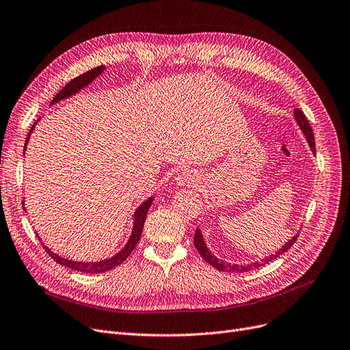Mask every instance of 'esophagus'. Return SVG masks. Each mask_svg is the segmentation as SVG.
<instances>
[{
  "label": "esophagus",
  "mask_w": 350,
  "mask_h": 350,
  "mask_svg": "<svg viewBox=\"0 0 350 350\" xmlns=\"http://www.w3.org/2000/svg\"><path fill=\"white\" fill-rule=\"evenodd\" d=\"M176 183H177V186H196L199 183V176L196 172L185 170V172L177 174Z\"/></svg>",
  "instance_id": "1"
}]
</instances>
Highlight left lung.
Returning <instances> with one entry per match:
<instances>
[{
    "label": "left lung",
    "mask_w": 350,
    "mask_h": 350,
    "mask_svg": "<svg viewBox=\"0 0 350 350\" xmlns=\"http://www.w3.org/2000/svg\"><path fill=\"white\" fill-rule=\"evenodd\" d=\"M294 118H295L297 124H299V126H300V129L303 131V134L306 135V139H307V142H308L310 148H312L313 152H316V142H314L313 129H312V126H310V124H308V121H307V118H306V115L303 113V111H300L299 108H295V109H294ZM297 238H299V234L294 235L286 245H282L280 251H277V252L273 254V255L267 256L265 260H262L261 262L256 261V262L245 264V265H238V264L230 265V264H225L224 261H219L215 255H212V252L208 250V247H206V243H204V241H203V235H202V232H200L199 228L196 229L195 241H193V242H195V247H196V250L199 251V254L203 256V260H204L206 262H208V264H211L212 267H215L216 269H219V271H226V273H247V271H251V269H254V268H260V267H262L264 264L271 262L273 260H275V258H278L281 254L288 251V250L293 247V243L297 241Z\"/></svg>",
    "instance_id": "obj_1"
}]
</instances>
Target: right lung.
<instances>
[{"instance_id":"obj_1","label":"right lung","mask_w":350,"mask_h":350,"mask_svg":"<svg viewBox=\"0 0 350 350\" xmlns=\"http://www.w3.org/2000/svg\"><path fill=\"white\" fill-rule=\"evenodd\" d=\"M103 70H105V66H103V64H102V66L94 68V69L88 70L86 73L75 77V79H72V81H70L66 86H64V88L60 90V92L53 98V100H51L50 105H53V103H56V102H59V100H63V99H66V98L75 95L76 92H79V90H81L82 88L88 86V85H89L90 82H92V81L95 79V77H98ZM37 122H38V120H37ZM37 122H34V125L31 126L27 138H25L24 152H25V147H27V142H29V139H30V135H31L33 129H34V126H36ZM152 200H154V198L151 196L150 199H147L146 202H142V203L138 206L135 213H134V226H133L131 237H129L128 242L125 243V247H124L118 254H115L113 256L108 258V260L96 261V262L72 261V260H68V258L59 256V255L55 254L53 251H50L47 247H43V248L46 250V252H47L51 258H53V260H55L57 264H60V265H63V267H68V268H70V269L79 271V273H85V274H99V273H105V271H109V269H112V268H115V267L121 265V264L126 260V258L129 256V254H131V252L134 251L135 245L138 243V241H139V238H141V232H142V228H144L147 212H148V209H150V206H151ZM23 204H24V202H23Z\"/></svg>"}]
</instances>
